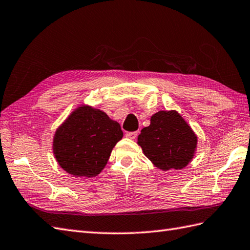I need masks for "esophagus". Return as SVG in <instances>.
<instances>
[{"label":"esophagus","instance_id":"obj_1","mask_svg":"<svg viewBox=\"0 0 250 250\" xmlns=\"http://www.w3.org/2000/svg\"><path fill=\"white\" fill-rule=\"evenodd\" d=\"M137 134H138V132H127L125 136L130 139H135L137 137Z\"/></svg>","mask_w":250,"mask_h":250}]
</instances>
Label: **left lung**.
Instances as JSON below:
<instances>
[{
    "instance_id": "8db88e82",
    "label": "left lung",
    "mask_w": 250,
    "mask_h": 250,
    "mask_svg": "<svg viewBox=\"0 0 250 250\" xmlns=\"http://www.w3.org/2000/svg\"><path fill=\"white\" fill-rule=\"evenodd\" d=\"M197 136L177 111H160L151 116L137 144L144 154L162 170L182 169L197 148Z\"/></svg>"
}]
</instances>
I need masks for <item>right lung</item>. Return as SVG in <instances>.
Here are the masks:
<instances>
[{
	"mask_svg": "<svg viewBox=\"0 0 250 250\" xmlns=\"http://www.w3.org/2000/svg\"><path fill=\"white\" fill-rule=\"evenodd\" d=\"M123 136L117 121L100 109L81 105L56 130L53 153L59 165L70 175L96 177Z\"/></svg>",
	"mask_w": 250,
	"mask_h": 250,
	"instance_id": "obj_1",
	"label": "right lung"
}]
</instances>
